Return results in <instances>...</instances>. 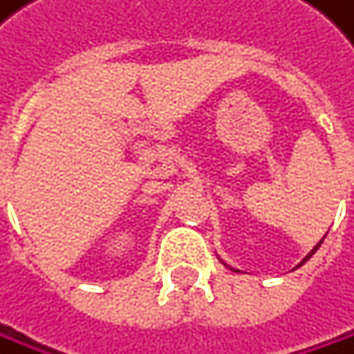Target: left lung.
Wrapping results in <instances>:
<instances>
[{
    "label": "left lung",
    "instance_id": "left-lung-1",
    "mask_svg": "<svg viewBox=\"0 0 354 354\" xmlns=\"http://www.w3.org/2000/svg\"><path fill=\"white\" fill-rule=\"evenodd\" d=\"M321 243H323V239H321V241H319V243L315 245V249H313V251H310V253H308V255H306V257H304L302 261H299V263H297V266H295V268H299V266H304V263H306V261H308V259H310V257H313V255L317 253V249L321 247ZM223 263H225V261H223ZM225 266H227V263H225ZM227 268H230V266H227ZM230 270H234V272H241V270H236V268H230Z\"/></svg>",
    "mask_w": 354,
    "mask_h": 354
}]
</instances>
